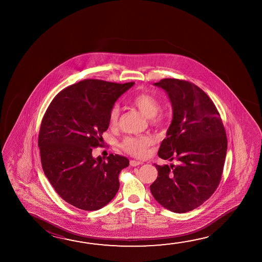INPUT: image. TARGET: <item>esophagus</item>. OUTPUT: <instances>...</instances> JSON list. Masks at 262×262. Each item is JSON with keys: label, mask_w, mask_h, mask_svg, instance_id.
<instances>
[{"label": "esophagus", "mask_w": 262, "mask_h": 262, "mask_svg": "<svg viewBox=\"0 0 262 262\" xmlns=\"http://www.w3.org/2000/svg\"><path fill=\"white\" fill-rule=\"evenodd\" d=\"M129 164H130V166H133V167H135V166H138V165H141V164H142V163H141V162H139V161H135V160H130V162H129Z\"/></svg>", "instance_id": "1"}]
</instances>
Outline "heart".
Instances as JSON below:
<instances>
[{"mask_svg": "<svg viewBox=\"0 0 262 262\" xmlns=\"http://www.w3.org/2000/svg\"><path fill=\"white\" fill-rule=\"evenodd\" d=\"M130 104L137 107L142 114L150 118V122L155 126L162 127L167 123V113L161 108V102L154 95L147 92H139L130 99ZM120 115V108L114 105L112 106L108 114V123L112 127L116 126ZM154 142L152 138L147 135L141 136H127L120 143V148L129 155L142 158L144 157L149 146Z\"/></svg>", "mask_w": 262, "mask_h": 262, "instance_id": "1", "label": "heart"}]
</instances>
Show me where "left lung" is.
Here are the masks:
<instances>
[{
    "instance_id": "left-lung-1",
    "label": "left lung",
    "mask_w": 262,
    "mask_h": 262,
    "mask_svg": "<svg viewBox=\"0 0 262 262\" xmlns=\"http://www.w3.org/2000/svg\"><path fill=\"white\" fill-rule=\"evenodd\" d=\"M155 85L167 92L173 112L159 157L176 164H155L158 176L150 192L163 207L185 213L201 206L219 186L227 155L226 129L214 102L192 82L163 78Z\"/></svg>"
}]
</instances>
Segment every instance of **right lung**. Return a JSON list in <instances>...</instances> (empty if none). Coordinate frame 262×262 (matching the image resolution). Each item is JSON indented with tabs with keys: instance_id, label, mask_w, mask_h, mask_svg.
<instances>
[{
	"instance_id": "obj_1",
	"label": "right lung",
	"mask_w": 262,
	"mask_h": 262,
	"mask_svg": "<svg viewBox=\"0 0 262 262\" xmlns=\"http://www.w3.org/2000/svg\"><path fill=\"white\" fill-rule=\"evenodd\" d=\"M133 84L84 79L61 90L43 115L38 136L43 172L58 195L77 208L98 210L120 188L119 174L129 160L112 154L94 159L92 149L102 146L110 111Z\"/></svg>"
}]
</instances>
